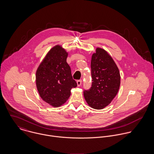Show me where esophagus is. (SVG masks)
<instances>
[{
	"instance_id": "esophagus-1",
	"label": "esophagus",
	"mask_w": 154,
	"mask_h": 154,
	"mask_svg": "<svg viewBox=\"0 0 154 154\" xmlns=\"http://www.w3.org/2000/svg\"><path fill=\"white\" fill-rule=\"evenodd\" d=\"M76 83H77V85H78V87L81 86V84H82V80H78L77 82H76Z\"/></svg>"
}]
</instances>
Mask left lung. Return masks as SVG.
<instances>
[{"label":"left lung","mask_w":154,"mask_h":154,"mask_svg":"<svg viewBox=\"0 0 154 154\" xmlns=\"http://www.w3.org/2000/svg\"><path fill=\"white\" fill-rule=\"evenodd\" d=\"M91 57L92 87L84 92L88 106L101 110L109 106L118 93L120 85L119 68L104 49L97 47Z\"/></svg>","instance_id":"8db88e82"}]
</instances>
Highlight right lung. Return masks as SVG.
Listing matches in <instances>:
<instances>
[{
    "instance_id": "right-lung-1",
    "label": "right lung",
    "mask_w": 154,
    "mask_h": 154,
    "mask_svg": "<svg viewBox=\"0 0 154 154\" xmlns=\"http://www.w3.org/2000/svg\"><path fill=\"white\" fill-rule=\"evenodd\" d=\"M68 52L60 45L53 47L39 65L35 83L40 97L53 107L63 105L77 84L73 79L70 67L66 62Z\"/></svg>"
}]
</instances>
